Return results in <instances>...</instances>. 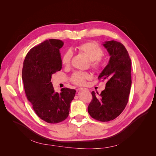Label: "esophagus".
Instances as JSON below:
<instances>
[{
  "mask_svg": "<svg viewBox=\"0 0 156 156\" xmlns=\"http://www.w3.org/2000/svg\"><path fill=\"white\" fill-rule=\"evenodd\" d=\"M84 88H79L78 89H77V91H81V90H83Z\"/></svg>",
  "mask_w": 156,
  "mask_h": 156,
  "instance_id": "1",
  "label": "esophagus"
}]
</instances>
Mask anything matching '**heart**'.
<instances>
[{"mask_svg":"<svg viewBox=\"0 0 156 156\" xmlns=\"http://www.w3.org/2000/svg\"><path fill=\"white\" fill-rule=\"evenodd\" d=\"M76 49L80 53L86 56L90 61L91 68L96 71H99L103 65V63L101 57L103 55V49L97 44L94 43H86L78 46ZM72 58V53L68 51L64 54L62 58V64L66 66H68ZM92 76L87 72L76 71L71 76V81L77 85H85L87 80H91Z\"/></svg>","mask_w":156,"mask_h":156,"instance_id":"b5f03b06","label":"heart"}]
</instances>
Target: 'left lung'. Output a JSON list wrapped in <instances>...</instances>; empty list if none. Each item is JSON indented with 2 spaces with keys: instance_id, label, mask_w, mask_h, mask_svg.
Segmentation results:
<instances>
[{
  "instance_id": "left-lung-1",
  "label": "left lung",
  "mask_w": 156,
  "mask_h": 156,
  "mask_svg": "<svg viewBox=\"0 0 156 156\" xmlns=\"http://www.w3.org/2000/svg\"><path fill=\"white\" fill-rule=\"evenodd\" d=\"M102 44L110 58L98 79L105 80L107 83L98 97L95 91L91 92L93 99L88 111L94 119L108 122L117 118L127 104L132 85L131 60L121 43L112 40Z\"/></svg>"
}]
</instances>
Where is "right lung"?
<instances>
[{"instance_id":"1","label":"right lung","mask_w":156,"mask_h":156,"mask_svg":"<svg viewBox=\"0 0 156 156\" xmlns=\"http://www.w3.org/2000/svg\"><path fill=\"white\" fill-rule=\"evenodd\" d=\"M63 42L51 39L33 47L26 55L22 78L27 100L37 115L43 120L56 123L69 115L70 103L76 90L68 88L55 92L51 81L52 75L62 68L59 49Z\"/></svg>"}]
</instances>
